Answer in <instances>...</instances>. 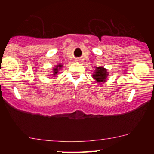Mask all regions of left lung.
<instances>
[{"label":"left lung","mask_w":154,"mask_h":154,"mask_svg":"<svg viewBox=\"0 0 154 154\" xmlns=\"http://www.w3.org/2000/svg\"><path fill=\"white\" fill-rule=\"evenodd\" d=\"M108 72L106 68L103 67H97L94 73L92 74V77L97 81V83H104L108 77Z\"/></svg>","instance_id":"obj_1"}]
</instances>
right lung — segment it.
<instances>
[{
    "instance_id": "1",
    "label": "right lung",
    "mask_w": 154,
    "mask_h": 154,
    "mask_svg": "<svg viewBox=\"0 0 154 154\" xmlns=\"http://www.w3.org/2000/svg\"><path fill=\"white\" fill-rule=\"evenodd\" d=\"M63 67V65H61V64H58L57 65V66H55V68H53V73L52 74H51V75L52 76H57V75H58V73H59V71H60V69H61V68Z\"/></svg>"
}]
</instances>
